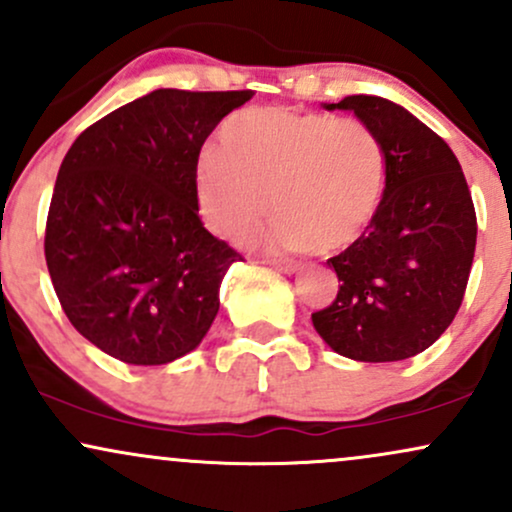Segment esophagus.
<instances>
[{"instance_id":"1","label":"esophagus","mask_w":512,"mask_h":512,"mask_svg":"<svg viewBox=\"0 0 512 512\" xmlns=\"http://www.w3.org/2000/svg\"><path fill=\"white\" fill-rule=\"evenodd\" d=\"M269 264H272L274 269H279V272H284V274H296L298 269H301V264L291 262V260H269Z\"/></svg>"}]
</instances>
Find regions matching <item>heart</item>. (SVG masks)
Wrapping results in <instances>:
<instances>
[{
  "label": "heart",
  "mask_w": 512,
  "mask_h": 512,
  "mask_svg": "<svg viewBox=\"0 0 512 512\" xmlns=\"http://www.w3.org/2000/svg\"><path fill=\"white\" fill-rule=\"evenodd\" d=\"M219 146L199 154L192 187L199 219L228 243H248L274 207L269 248L337 252L366 233L380 207L383 146L358 120L243 110L223 122Z\"/></svg>",
  "instance_id": "b5f03b06"
}]
</instances>
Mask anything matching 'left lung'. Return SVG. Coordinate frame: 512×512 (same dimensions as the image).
<instances>
[{
    "label": "left lung",
    "mask_w": 512,
    "mask_h": 512,
    "mask_svg": "<svg viewBox=\"0 0 512 512\" xmlns=\"http://www.w3.org/2000/svg\"><path fill=\"white\" fill-rule=\"evenodd\" d=\"M322 108L349 110L378 137L385 190L366 233L327 260L342 284L313 327L339 356L404 361L460 310L477 248L472 195L450 146L402 105L346 96Z\"/></svg>",
    "instance_id": "1"
}]
</instances>
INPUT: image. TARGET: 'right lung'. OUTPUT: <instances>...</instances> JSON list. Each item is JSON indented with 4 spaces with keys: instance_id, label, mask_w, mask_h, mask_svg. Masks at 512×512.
Returning <instances> with one entry per match:
<instances>
[{
    "instance_id": "1",
    "label": "right lung",
    "mask_w": 512,
    "mask_h": 512,
    "mask_svg": "<svg viewBox=\"0 0 512 512\" xmlns=\"http://www.w3.org/2000/svg\"><path fill=\"white\" fill-rule=\"evenodd\" d=\"M252 91L156 88L76 137L57 173L45 260L64 315L108 356L163 366L195 351L243 260L195 204L202 144Z\"/></svg>"
}]
</instances>
